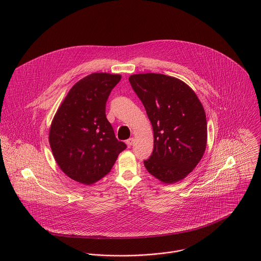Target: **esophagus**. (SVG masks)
<instances>
[{"label":"esophagus","instance_id":"obj_1","mask_svg":"<svg viewBox=\"0 0 261 261\" xmlns=\"http://www.w3.org/2000/svg\"><path fill=\"white\" fill-rule=\"evenodd\" d=\"M126 143H127V145L130 147V146H132V144L134 143V138H129V139H127L126 140Z\"/></svg>","mask_w":261,"mask_h":261}]
</instances>
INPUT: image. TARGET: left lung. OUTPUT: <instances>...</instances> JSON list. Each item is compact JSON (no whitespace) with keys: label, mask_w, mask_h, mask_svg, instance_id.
<instances>
[{"label":"left lung","mask_w":261,"mask_h":261,"mask_svg":"<svg viewBox=\"0 0 261 261\" xmlns=\"http://www.w3.org/2000/svg\"><path fill=\"white\" fill-rule=\"evenodd\" d=\"M153 129V151L144 161L146 170L164 183H176L201 160L207 139L204 109L183 81L164 74L129 77Z\"/></svg>","instance_id":"left-lung-1"}]
</instances>
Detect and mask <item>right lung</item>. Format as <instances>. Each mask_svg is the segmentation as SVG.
<instances>
[{
    "label": "right lung",
    "mask_w": 261,
    "mask_h": 261,
    "mask_svg": "<svg viewBox=\"0 0 261 261\" xmlns=\"http://www.w3.org/2000/svg\"><path fill=\"white\" fill-rule=\"evenodd\" d=\"M121 75L93 73L78 81L60 106L49 144L61 170L90 185L109 174L127 145L119 141L106 116V103Z\"/></svg>",
    "instance_id": "right-lung-1"
}]
</instances>
